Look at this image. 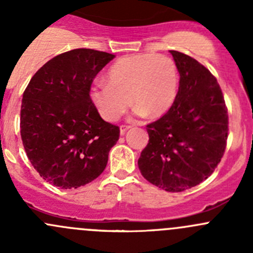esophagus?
Listing matches in <instances>:
<instances>
[{
  "label": "esophagus",
  "mask_w": 253,
  "mask_h": 253,
  "mask_svg": "<svg viewBox=\"0 0 253 253\" xmlns=\"http://www.w3.org/2000/svg\"><path fill=\"white\" fill-rule=\"evenodd\" d=\"M129 128H131V126H127V125H122V126L120 127V134H121V136H124V134L126 133L127 129H129Z\"/></svg>",
  "instance_id": "esophagus-1"
}]
</instances>
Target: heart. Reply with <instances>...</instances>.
I'll list each match as a JSON object with an SVG mask.
<instances>
[{"label": "heart", "instance_id": "b5f03b06", "mask_svg": "<svg viewBox=\"0 0 253 253\" xmlns=\"http://www.w3.org/2000/svg\"><path fill=\"white\" fill-rule=\"evenodd\" d=\"M106 82L94 84L89 98L105 121L114 122L127 110L129 101L138 116L167 114L177 96L180 76L174 60L144 53L119 58L109 68Z\"/></svg>", "mask_w": 253, "mask_h": 253}]
</instances>
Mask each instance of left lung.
Wrapping results in <instances>:
<instances>
[{
  "label": "left lung",
  "mask_w": 253,
  "mask_h": 253,
  "mask_svg": "<svg viewBox=\"0 0 253 253\" xmlns=\"http://www.w3.org/2000/svg\"><path fill=\"white\" fill-rule=\"evenodd\" d=\"M180 73L170 110L147 125L149 142L138 168L145 180L168 192L200 185L220 163L228 139V109L215 77L190 56L170 50Z\"/></svg>",
  "instance_id": "8db88e82"
}]
</instances>
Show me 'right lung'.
<instances>
[{
    "mask_svg": "<svg viewBox=\"0 0 253 253\" xmlns=\"http://www.w3.org/2000/svg\"><path fill=\"white\" fill-rule=\"evenodd\" d=\"M115 55L76 48L47 61L30 79L20 108V136L34 169L53 186L78 188L108 164L120 128L89 98L95 76Z\"/></svg>",
    "mask_w": 253,
    "mask_h": 253,
    "instance_id": "1",
    "label": "right lung"
}]
</instances>
